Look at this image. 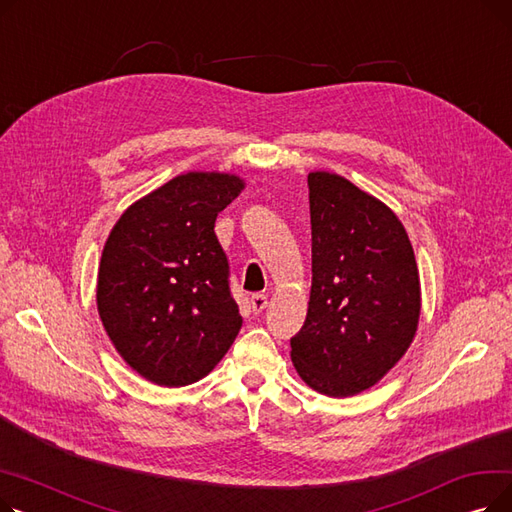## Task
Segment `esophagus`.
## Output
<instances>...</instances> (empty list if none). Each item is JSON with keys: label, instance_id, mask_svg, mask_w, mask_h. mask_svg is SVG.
<instances>
[{"label": "esophagus", "instance_id": "obj_1", "mask_svg": "<svg viewBox=\"0 0 512 512\" xmlns=\"http://www.w3.org/2000/svg\"><path fill=\"white\" fill-rule=\"evenodd\" d=\"M265 307H267V297H265V294H253V297H251L253 313H261Z\"/></svg>", "mask_w": 512, "mask_h": 512}]
</instances>
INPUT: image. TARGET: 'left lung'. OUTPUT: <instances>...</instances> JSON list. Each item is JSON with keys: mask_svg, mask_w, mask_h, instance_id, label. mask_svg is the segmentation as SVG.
<instances>
[{"mask_svg": "<svg viewBox=\"0 0 512 512\" xmlns=\"http://www.w3.org/2000/svg\"><path fill=\"white\" fill-rule=\"evenodd\" d=\"M311 297L290 338L301 378L328 396H353L407 353L421 311L411 240L382 201L330 172H311Z\"/></svg>", "mask_w": 512, "mask_h": 512, "instance_id": "left-lung-1", "label": "left lung"}]
</instances>
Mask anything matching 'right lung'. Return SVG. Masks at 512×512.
I'll use <instances>...</instances> for the list:
<instances>
[{"instance_id": "add662e5", "label": "right lung", "mask_w": 512, "mask_h": 512, "mask_svg": "<svg viewBox=\"0 0 512 512\" xmlns=\"http://www.w3.org/2000/svg\"><path fill=\"white\" fill-rule=\"evenodd\" d=\"M242 180L188 172L130 205L107 238L97 309L122 359L159 386H188L228 353L242 317L215 218Z\"/></svg>"}]
</instances>
